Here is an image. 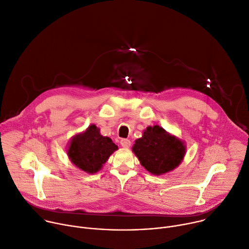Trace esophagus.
Segmentation results:
<instances>
[{
	"label": "esophagus",
	"mask_w": 249,
	"mask_h": 249,
	"mask_svg": "<svg viewBox=\"0 0 249 249\" xmlns=\"http://www.w3.org/2000/svg\"><path fill=\"white\" fill-rule=\"evenodd\" d=\"M120 143H121V145H122L124 148H128V147L130 146V144H131L130 140H129V139H125V138H123V139L120 141Z\"/></svg>",
	"instance_id": "1"
}]
</instances>
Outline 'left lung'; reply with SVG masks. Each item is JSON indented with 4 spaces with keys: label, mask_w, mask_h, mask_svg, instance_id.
Masks as SVG:
<instances>
[{
    "label": "left lung",
    "mask_w": 249,
    "mask_h": 249,
    "mask_svg": "<svg viewBox=\"0 0 249 249\" xmlns=\"http://www.w3.org/2000/svg\"><path fill=\"white\" fill-rule=\"evenodd\" d=\"M132 151L140 164L153 175L159 176L177 168L183 159L185 147L177 137L159 125L149 126L135 141Z\"/></svg>",
    "instance_id": "left-lung-1"
}]
</instances>
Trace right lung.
<instances>
[{
  "mask_svg": "<svg viewBox=\"0 0 249 249\" xmlns=\"http://www.w3.org/2000/svg\"><path fill=\"white\" fill-rule=\"evenodd\" d=\"M99 130L96 125H90L86 131L71 140L68 150L71 161L77 168L89 174L100 170L111 154L118 149L111 138L102 136Z\"/></svg>",
  "mask_w": 249,
  "mask_h": 249,
  "instance_id": "add662e5",
  "label": "right lung"
}]
</instances>
